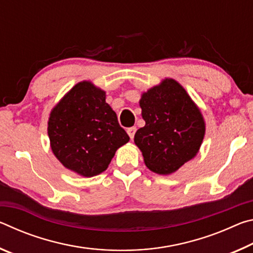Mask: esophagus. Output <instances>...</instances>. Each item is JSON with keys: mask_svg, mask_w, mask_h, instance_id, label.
I'll list each match as a JSON object with an SVG mask.
<instances>
[{"mask_svg": "<svg viewBox=\"0 0 253 253\" xmlns=\"http://www.w3.org/2000/svg\"><path fill=\"white\" fill-rule=\"evenodd\" d=\"M135 132H136V127H129V128H128V129H127V134H128V136L130 137V139L134 138Z\"/></svg>", "mask_w": 253, "mask_h": 253, "instance_id": "1", "label": "esophagus"}]
</instances>
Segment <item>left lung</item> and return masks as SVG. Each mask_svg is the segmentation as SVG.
Segmentation results:
<instances>
[{
    "label": "left lung",
    "instance_id": "8db88e82",
    "mask_svg": "<svg viewBox=\"0 0 253 253\" xmlns=\"http://www.w3.org/2000/svg\"><path fill=\"white\" fill-rule=\"evenodd\" d=\"M145 126L134 142L148 169L169 175L199 153L205 135L203 115L181 84L165 78L142 93Z\"/></svg>",
    "mask_w": 253,
    "mask_h": 253
}]
</instances>
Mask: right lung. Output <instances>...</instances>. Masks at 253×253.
<instances>
[{
  "label": "right lung",
  "instance_id": "1",
  "mask_svg": "<svg viewBox=\"0 0 253 253\" xmlns=\"http://www.w3.org/2000/svg\"><path fill=\"white\" fill-rule=\"evenodd\" d=\"M48 135L58 161L84 177L106 170L129 140L106 102V92L87 80L75 84L51 110Z\"/></svg>",
  "mask_w": 253,
  "mask_h": 253
}]
</instances>
